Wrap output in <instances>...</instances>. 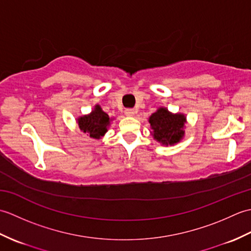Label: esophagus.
Returning <instances> with one entry per match:
<instances>
[{"label": "esophagus", "mask_w": 251, "mask_h": 251, "mask_svg": "<svg viewBox=\"0 0 251 251\" xmlns=\"http://www.w3.org/2000/svg\"><path fill=\"white\" fill-rule=\"evenodd\" d=\"M136 114V111L134 109H126L125 110V115L126 116H134Z\"/></svg>", "instance_id": "34e87169"}]
</instances>
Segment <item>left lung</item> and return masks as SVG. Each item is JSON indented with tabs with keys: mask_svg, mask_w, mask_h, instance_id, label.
I'll use <instances>...</instances> for the list:
<instances>
[{
	"mask_svg": "<svg viewBox=\"0 0 251 251\" xmlns=\"http://www.w3.org/2000/svg\"><path fill=\"white\" fill-rule=\"evenodd\" d=\"M152 136L164 146H173L180 142L184 136V114H173L166 108H158L149 119Z\"/></svg>",
	"mask_w": 251,
	"mask_h": 251,
	"instance_id": "left-lung-1",
	"label": "left lung"
}]
</instances>
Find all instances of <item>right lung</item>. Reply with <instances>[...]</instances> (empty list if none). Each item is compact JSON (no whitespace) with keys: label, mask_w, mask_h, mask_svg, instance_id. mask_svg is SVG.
Listing matches in <instances>:
<instances>
[{"label":"right lung","mask_w":251,"mask_h":251,"mask_svg":"<svg viewBox=\"0 0 251 251\" xmlns=\"http://www.w3.org/2000/svg\"><path fill=\"white\" fill-rule=\"evenodd\" d=\"M110 122L109 115L102 111L99 104H96L89 114L79 116L77 119L79 129L94 139H100L108 131Z\"/></svg>","instance_id":"right-lung-1"}]
</instances>
